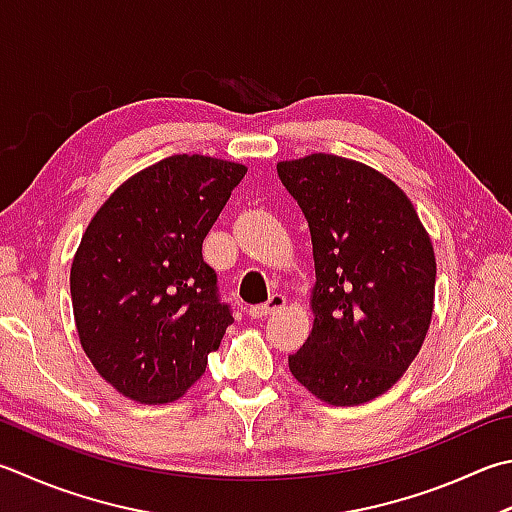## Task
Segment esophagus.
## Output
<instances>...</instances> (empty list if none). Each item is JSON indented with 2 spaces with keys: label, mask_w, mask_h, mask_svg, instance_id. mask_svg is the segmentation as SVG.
<instances>
[{
  "label": "esophagus",
  "mask_w": 512,
  "mask_h": 512,
  "mask_svg": "<svg viewBox=\"0 0 512 512\" xmlns=\"http://www.w3.org/2000/svg\"><path fill=\"white\" fill-rule=\"evenodd\" d=\"M283 305H285V296L283 294H272V296H269L267 303H260V305L249 307V316H252V318H265V316H269L272 312L281 310Z\"/></svg>",
  "instance_id": "obj_1"
}]
</instances>
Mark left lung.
Listing matches in <instances>:
<instances>
[{
    "instance_id": "8db88e82",
    "label": "left lung",
    "mask_w": 512,
    "mask_h": 512,
    "mask_svg": "<svg viewBox=\"0 0 512 512\" xmlns=\"http://www.w3.org/2000/svg\"><path fill=\"white\" fill-rule=\"evenodd\" d=\"M312 234L314 327L289 372L332 406L388 392L419 354L437 263L410 198L383 173L332 153L276 165Z\"/></svg>"
}]
</instances>
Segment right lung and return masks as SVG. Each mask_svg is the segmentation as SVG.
<instances>
[{
	"mask_svg": "<svg viewBox=\"0 0 512 512\" xmlns=\"http://www.w3.org/2000/svg\"><path fill=\"white\" fill-rule=\"evenodd\" d=\"M247 173L209 156H171L113 191L71 265L73 316L93 368L140 403L180 399L234 323L202 240Z\"/></svg>",
	"mask_w": 512,
	"mask_h": 512,
	"instance_id": "add662e5",
	"label": "right lung"
}]
</instances>
